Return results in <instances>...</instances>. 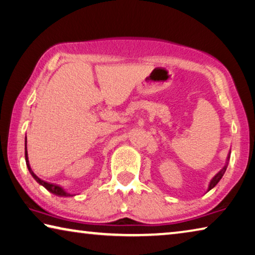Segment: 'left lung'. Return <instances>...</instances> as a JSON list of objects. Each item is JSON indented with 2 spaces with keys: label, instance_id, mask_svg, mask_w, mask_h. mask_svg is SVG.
I'll list each match as a JSON object with an SVG mask.
<instances>
[{
  "label": "left lung",
  "instance_id": "1",
  "mask_svg": "<svg viewBox=\"0 0 255 255\" xmlns=\"http://www.w3.org/2000/svg\"><path fill=\"white\" fill-rule=\"evenodd\" d=\"M227 165H228V164H226L225 167L222 168L221 170H220L219 172H218L215 177H213L212 180L210 181V184H209V188H208V192H209V191H211V189H212L213 187H215V186H216L218 183H219L220 179L222 178V176L225 175V172H226V169H227Z\"/></svg>",
  "mask_w": 255,
  "mask_h": 255
}]
</instances>
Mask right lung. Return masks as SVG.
I'll return each instance as SVG.
<instances>
[{
	"mask_svg": "<svg viewBox=\"0 0 255 255\" xmlns=\"http://www.w3.org/2000/svg\"><path fill=\"white\" fill-rule=\"evenodd\" d=\"M25 139H26V140H25V157H26V164H27L28 170H29V172H30V175L33 176V178H34L36 181H37V183H38L39 185H42L43 187H45L48 192H51L52 194H54V195L62 196V197H63V196H64V197H67V196H72V194L66 192L62 187H60V186H58V185H54V184L46 183V181L42 180V179L38 178V177L35 175L34 171L31 170V168H30L29 160H28V152H27V137H26Z\"/></svg>",
	"mask_w": 255,
	"mask_h": 255,
	"instance_id": "obj_1",
	"label": "right lung"
}]
</instances>
